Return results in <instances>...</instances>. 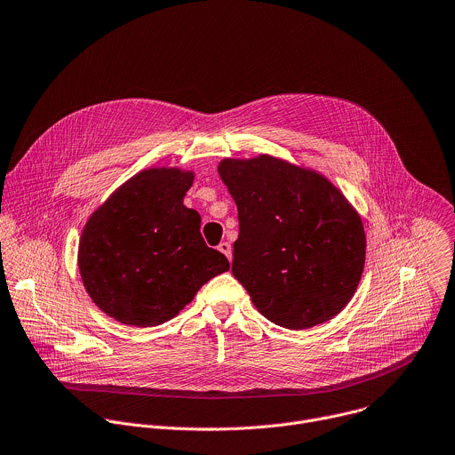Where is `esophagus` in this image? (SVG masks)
Wrapping results in <instances>:
<instances>
[{
    "label": "esophagus",
    "mask_w": 455,
    "mask_h": 455,
    "mask_svg": "<svg viewBox=\"0 0 455 455\" xmlns=\"http://www.w3.org/2000/svg\"><path fill=\"white\" fill-rule=\"evenodd\" d=\"M218 250H220L228 260H232V246H230V243H227V241L220 243V244H218Z\"/></svg>",
    "instance_id": "obj_1"
}]
</instances>
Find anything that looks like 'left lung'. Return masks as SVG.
Wrapping results in <instances>:
<instances>
[{
    "label": "left lung",
    "mask_w": 455,
    "mask_h": 455,
    "mask_svg": "<svg viewBox=\"0 0 455 455\" xmlns=\"http://www.w3.org/2000/svg\"><path fill=\"white\" fill-rule=\"evenodd\" d=\"M218 173L239 212L232 273L255 309L291 331L338 316L366 260L361 214L341 189L269 154L223 159Z\"/></svg>",
    "instance_id": "8db88e82"
}]
</instances>
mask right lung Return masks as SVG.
I'll use <instances>...</instances> for the list:
<instances>
[{
  "instance_id": "1",
  "label": "right lung",
  "mask_w": 455,
  "mask_h": 455,
  "mask_svg": "<svg viewBox=\"0 0 455 455\" xmlns=\"http://www.w3.org/2000/svg\"><path fill=\"white\" fill-rule=\"evenodd\" d=\"M195 172L148 168L121 184L87 220L78 269L94 304L132 327H156L191 304L198 289L228 271L209 248L202 218L184 205Z\"/></svg>"
}]
</instances>
